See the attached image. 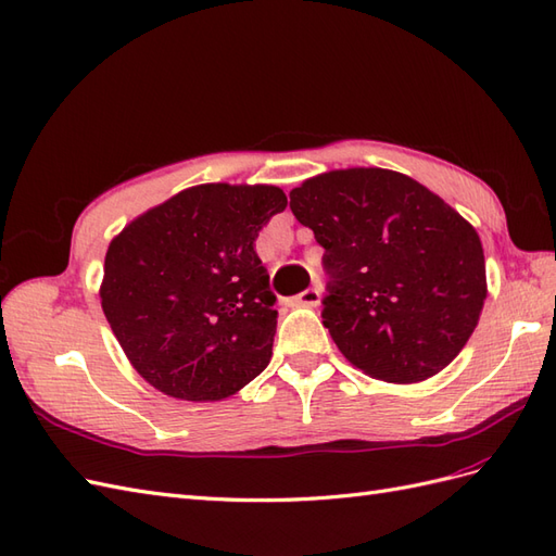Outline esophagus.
<instances>
[{
    "label": "esophagus",
    "instance_id": "34e87169",
    "mask_svg": "<svg viewBox=\"0 0 556 556\" xmlns=\"http://www.w3.org/2000/svg\"><path fill=\"white\" fill-rule=\"evenodd\" d=\"M320 304V290L318 288H308L302 294H296L292 299V306H306V308H315Z\"/></svg>",
    "mask_w": 556,
    "mask_h": 556
}]
</instances>
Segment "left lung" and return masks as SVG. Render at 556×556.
<instances>
[{
  "mask_svg": "<svg viewBox=\"0 0 556 556\" xmlns=\"http://www.w3.org/2000/svg\"><path fill=\"white\" fill-rule=\"evenodd\" d=\"M325 248L323 325L367 377L418 383L463 351L486 299L482 241L416 179L386 168L315 175L290 191Z\"/></svg>",
  "mask_w": 556,
  "mask_h": 556,
  "instance_id": "8db88e82",
  "label": "left lung"
}]
</instances>
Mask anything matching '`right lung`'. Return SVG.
I'll return each instance as SVG.
<instances>
[{"label": "right lung", "instance_id": "add662e5", "mask_svg": "<svg viewBox=\"0 0 556 556\" xmlns=\"http://www.w3.org/2000/svg\"><path fill=\"white\" fill-rule=\"evenodd\" d=\"M285 205L274 185H199L112 238L102 311L147 383L215 402L266 369L278 311L254 241Z\"/></svg>", "mask_w": 556, "mask_h": 556}]
</instances>
